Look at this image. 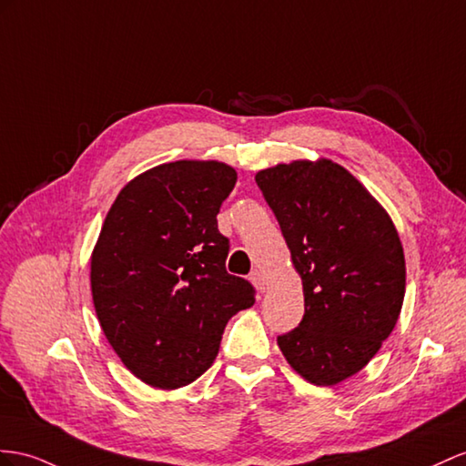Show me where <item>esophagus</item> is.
<instances>
[{"instance_id": "1", "label": "esophagus", "mask_w": 466, "mask_h": 466, "mask_svg": "<svg viewBox=\"0 0 466 466\" xmlns=\"http://www.w3.org/2000/svg\"><path fill=\"white\" fill-rule=\"evenodd\" d=\"M249 281H252V283L256 285V289L261 291V293H264V291L268 289V279H266V276H264V271L254 269L252 273H249Z\"/></svg>"}]
</instances>
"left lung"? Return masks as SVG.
<instances>
[{
	"instance_id": "1",
	"label": "left lung",
	"mask_w": 466,
	"mask_h": 466,
	"mask_svg": "<svg viewBox=\"0 0 466 466\" xmlns=\"http://www.w3.org/2000/svg\"><path fill=\"white\" fill-rule=\"evenodd\" d=\"M303 281L305 315L278 337L285 360L335 386L372 360L398 323L405 258L384 207L330 159L279 163L256 175Z\"/></svg>"
}]
</instances>
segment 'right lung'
<instances>
[{"label":"right lung","instance_id":"1","mask_svg":"<svg viewBox=\"0 0 466 466\" xmlns=\"http://www.w3.org/2000/svg\"><path fill=\"white\" fill-rule=\"evenodd\" d=\"M236 178L220 161L163 163L131 178L106 214L90 258L94 309L119 360L153 388L205 374L226 323L256 301L226 271L217 222Z\"/></svg>","mask_w":466,"mask_h":466}]
</instances>
